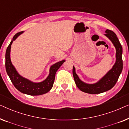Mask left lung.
<instances>
[{"instance_id": "1", "label": "left lung", "mask_w": 129, "mask_h": 129, "mask_svg": "<svg viewBox=\"0 0 129 129\" xmlns=\"http://www.w3.org/2000/svg\"><path fill=\"white\" fill-rule=\"evenodd\" d=\"M105 35L112 42L116 48V62L112 68L107 72L98 82L89 84L83 82L76 73L75 67L73 66V75L77 87L83 92L89 94H99L109 90L115 85L123 69L122 52L123 49L117 36L113 31L107 29Z\"/></svg>"}]
</instances>
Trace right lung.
<instances>
[{
    "label": "right lung",
    "instance_id": "obj_1",
    "mask_svg": "<svg viewBox=\"0 0 129 129\" xmlns=\"http://www.w3.org/2000/svg\"><path fill=\"white\" fill-rule=\"evenodd\" d=\"M24 31H20L16 33L13 36V39L6 49V54H5V59H6L5 66H6V72L12 83L21 93L31 95V96H39V95L45 94L50 91L52 88L54 82V79H55L56 72L64 62L65 60L58 61L52 65L49 70L48 76L45 80L41 82H33L29 80V79L22 76L20 75H19L15 66L12 64L11 59H10V50H11V45L13 42Z\"/></svg>",
    "mask_w": 129,
    "mask_h": 129
}]
</instances>
